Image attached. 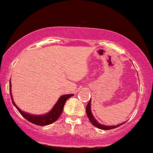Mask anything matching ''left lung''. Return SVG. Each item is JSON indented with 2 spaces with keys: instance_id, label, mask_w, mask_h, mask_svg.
Listing matches in <instances>:
<instances>
[{
  "instance_id": "8db88e82",
  "label": "left lung",
  "mask_w": 153,
  "mask_h": 153,
  "mask_svg": "<svg viewBox=\"0 0 153 153\" xmlns=\"http://www.w3.org/2000/svg\"><path fill=\"white\" fill-rule=\"evenodd\" d=\"M85 110H86V114H87V115H88V119H89L91 123L93 124L94 126L97 127V128L102 129V130H110V129H113V128H117V127H119L120 126H121L122 124L125 123H123L119 124V125L110 126H108L102 125V124L99 123L98 122L95 120V118L94 117L93 115H92L91 111V100H89V102H88V105H87V106H86V109H85Z\"/></svg>"
}]
</instances>
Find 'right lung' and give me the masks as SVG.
I'll use <instances>...</instances> for the list:
<instances>
[{"label": "right lung", "mask_w": 153, "mask_h": 153, "mask_svg": "<svg viewBox=\"0 0 153 153\" xmlns=\"http://www.w3.org/2000/svg\"><path fill=\"white\" fill-rule=\"evenodd\" d=\"M9 91H10V94H11V100H12V103L14 104V105L16 107V108L17 109V110L22 115L23 117H25L26 120H27L28 121H30V123L36 124V125L41 126H47L49 125L53 122L56 121V120L59 117L60 115H61L62 112L64 105H65V102H66L67 100H68L69 98H70L71 97H73V94H66L62 96L59 98V100H58V102H56V105H54V107H53V109L50 111L48 113L46 114V115H30V114L26 113V112H22L15 105V103L13 101L12 96H11V81L9 83Z\"/></svg>", "instance_id": "right-lung-1"}]
</instances>
